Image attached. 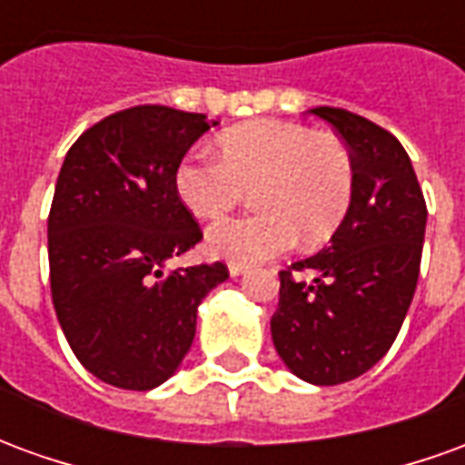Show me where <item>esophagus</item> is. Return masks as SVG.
<instances>
[{
  "label": "esophagus",
  "instance_id": "1",
  "mask_svg": "<svg viewBox=\"0 0 465 465\" xmlns=\"http://www.w3.org/2000/svg\"><path fill=\"white\" fill-rule=\"evenodd\" d=\"M246 272H249V263H239V262L229 263V273H232V276H242V273Z\"/></svg>",
  "mask_w": 465,
  "mask_h": 465
}]
</instances>
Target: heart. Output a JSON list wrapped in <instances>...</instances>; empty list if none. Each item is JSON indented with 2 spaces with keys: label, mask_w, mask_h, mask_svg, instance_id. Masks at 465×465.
<instances>
[{
  "label": "heart",
  "mask_w": 465,
  "mask_h": 465,
  "mask_svg": "<svg viewBox=\"0 0 465 465\" xmlns=\"http://www.w3.org/2000/svg\"><path fill=\"white\" fill-rule=\"evenodd\" d=\"M219 156H183L173 186L199 219H219L256 189L262 212L223 219L206 232L219 259L253 263L302 242L319 246L341 226L353 202L356 166L349 146L329 132L276 119L233 126L216 139Z\"/></svg>",
  "instance_id": "b5f03b06"
}]
</instances>
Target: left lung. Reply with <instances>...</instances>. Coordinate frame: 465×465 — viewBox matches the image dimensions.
<instances>
[{
	"instance_id": "1",
	"label": "left lung",
	"mask_w": 465,
	"mask_h": 465,
	"mask_svg": "<svg viewBox=\"0 0 465 465\" xmlns=\"http://www.w3.org/2000/svg\"><path fill=\"white\" fill-rule=\"evenodd\" d=\"M356 166L353 202L323 252L279 272L273 346L299 379L336 386L379 363L416 292L426 202L401 142L363 116L316 106ZM303 272L314 279L306 282Z\"/></svg>"
}]
</instances>
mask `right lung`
Returning <instances> with one entry per match:
<instances>
[{
  "mask_svg": "<svg viewBox=\"0 0 465 465\" xmlns=\"http://www.w3.org/2000/svg\"><path fill=\"white\" fill-rule=\"evenodd\" d=\"M216 122L172 106L109 114L66 152L49 212L56 319L89 373L149 391L192 349L196 309L226 263L169 269L202 242L173 186L192 143Z\"/></svg>",
  "mask_w": 465,
  "mask_h": 465,
  "instance_id": "1",
  "label": "right lung"
}]
</instances>
